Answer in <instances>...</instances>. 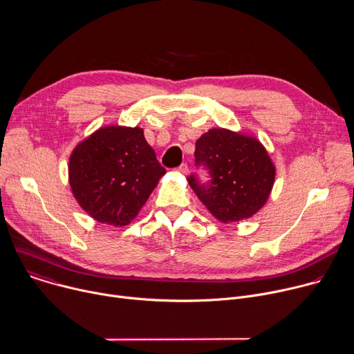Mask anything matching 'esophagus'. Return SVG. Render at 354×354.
Returning <instances> with one entry per match:
<instances>
[{"mask_svg": "<svg viewBox=\"0 0 354 354\" xmlns=\"http://www.w3.org/2000/svg\"><path fill=\"white\" fill-rule=\"evenodd\" d=\"M176 169H178V172H180V174L186 175V174H187V171H189V167H187V164H180Z\"/></svg>", "mask_w": 354, "mask_h": 354, "instance_id": "esophagus-1", "label": "esophagus"}]
</instances>
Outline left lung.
<instances>
[{"mask_svg":"<svg viewBox=\"0 0 354 354\" xmlns=\"http://www.w3.org/2000/svg\"><path fill=\"white\" fill-rule=\"evenodd\" d=\"M196 165L205 167L212 180L187 182L207 210L221 223H235L257 214L272 192L276 168L266 148L252 136L212 129L196 141Z\"/></svg>","mask_w":354,"mask_h":354,"instance_id":"obj_1","label":"left lung"}]
</instances>
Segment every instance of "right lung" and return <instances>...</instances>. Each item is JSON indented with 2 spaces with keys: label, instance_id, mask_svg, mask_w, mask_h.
Returning a JSON list of instances; mask_svg holds the SVG:
<instances>
[{
  "label": "right lung",
  "instance_id": "add662e5",
  "mask_svg": "<svg viewBox=\"0 0 354 354\" xmlns=\"http://www.w3.org/2000/svg\"><path fill=\"white\" fill-rule=\"evenodd\" d=\"M167 174L140 127L106 126L73 151L68 179L78 205L96 221L130 224Z\"/></svg>",
  "mask_w": 354,
  "mask_h": 354
}]
</instances>
